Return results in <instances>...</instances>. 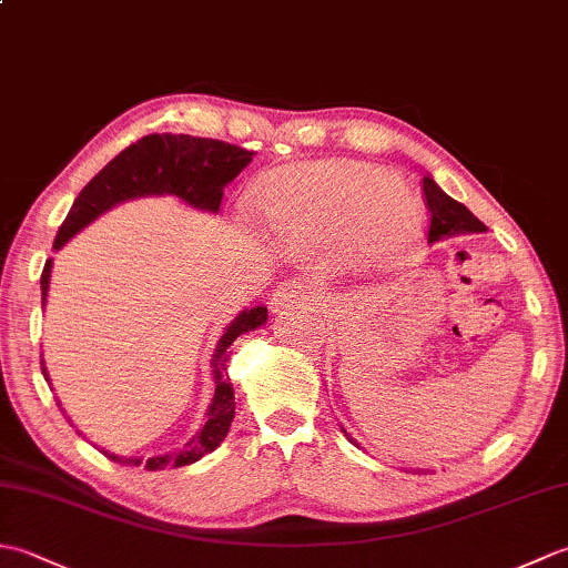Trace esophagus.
<instances>
[{"mask_svg":"<svg viewBox=\"0 0 568 568\" xmlns=\"http://www.w3.org/2000/svg\"><path fill=\"white\" fill-rule=\"evenodd\" d=\"M295 303L315 305V303H320V291L307 281H293V283H285L271 300V305H273L275 312L283 310V307H291Z\"/></svg>","mask_w":568,"mask_h":568,"instance_id":"1","label":"esophagus"}]
</instances>
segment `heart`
<instances>
[{"instance_id": "b5f03b06", "label": "heart", "mask_w": 568, "mask_h": 568, "mask_svg": "<svg viewBox=\"0 0 568 568\" xmlns=\"http://www.w3.org/2000/svg\"><path fill=\"white\" fill-rule=\"evenodd\" d=\"M261 222L287 246H324L356 239L373 261L397 256L419 224V202L376 165L322 161L285 168L265 183Z\"/></svg>"}]
</instances>
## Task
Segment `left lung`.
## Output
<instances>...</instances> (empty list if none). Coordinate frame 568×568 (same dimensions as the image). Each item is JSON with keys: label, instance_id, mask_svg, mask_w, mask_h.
<instances>
[{"label": "left lung", "instance_id": "8db88e82", "mask_svg": "<svg viewBox=\"0 0 568 568\" xmlns=\"http://www.w3.org/2000/svg\"><path fill=\"white\" fill-rule=\"evenodd\" d=\"M422 190H425V204L429 210V244L452 236L486 232V224L470 214L462 202L446 195L429 175L422 178Z\"/></svg>", "mask_w": 568, "mask_h": 568}]
</instances>
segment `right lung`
<instances>
[{
  "label": "right lung",
  "instance_id": "add662e5",
  "mask_svg": "<svg viewBox=\"0 0 568 568\" xmlns=\"http://www.w3.org/2000/svg\"><path fill=\"white\" fill-rule=\"evenodd\" d=\"M251 159L253 151L216 139H197L187 134L143 136L141 141L131 143L129 149H124L116 159L106 163L102 171L82 187L75 202H72L65 222L58 229L53 248L58 251L68 239L75 236L80 229L88 226L92 220H98L102 212L112 210L114 204L134 197L175 195L187 202L190 207L216 214L224 197V187L244 171ZM51 268L53 258L45 261L41 273L43 305L48 297V283H51ZM265 320H268V310L263 305L251 307L241 312L222 334L212 358L214 397L207 409V422H204V427L183 446V449L165 456H151L146 462L139 456H116L110 452H104V456H110L114 464L122 466H143L149 470H163L168 466L178 468L195 464L204 454L214 452L216 446L224 442L229 427H232L236 405L232 383L224 376L226 348L234 344L236 336L251 329H258ZM41 368L45 381H51L45 373L43 361Z\"/></svg>",
  "mask_w": 568,
  "mask_h": 568
}]
</instances>
